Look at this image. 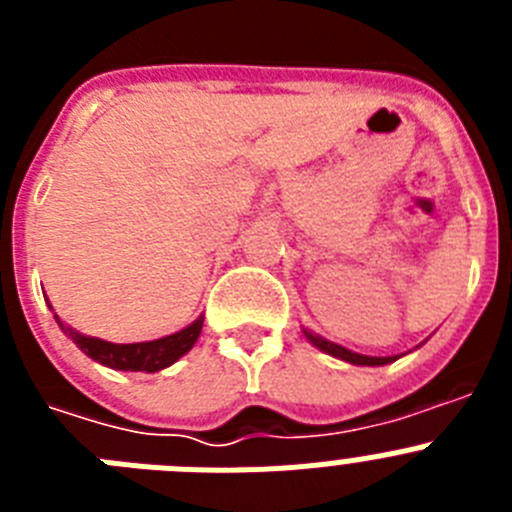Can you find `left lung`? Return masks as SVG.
<instances>
[{
    "label": "left lung",
    "mask_w": 512,
    "mask_h": 512,
    "mask_svg": "<svg viewBox=\"0 0 512 512\" xmlns=\"http://www.w3.org/2000/svg\"><path fill=\"white\" fill-rule=\"evenodd\" d=\"M305 336H307V341L315 343V346H318L320 351H325V354L338 356V359H343V361H351V364H356V366H382V364H390V361L397 359V356L354 354V351H348V348L338 346V343H330V341H325V338H320V336H312V333H307V330H305Z\"/></svg>",
    "instance_id": "8db88e82"
}]
</instances>
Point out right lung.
<instances>
[{
  "label": "right lung",
  "mask_w": 512,
  "mask_h": 512,
  "mask_svg": "<svg viewBox=\"0 0 512 512\" xmlns=\"http://www.w3.org/2000/svg\"><path fill=\"white\" fill-rule=\"evenodd\" d=\"M58 325H61L63 333H66L89 359L99 361V364L104 366H112V369H120V372H158V369H166V366L174 364L176 359H182L202 333V318H197L189 328L179 330L174 336L158 338V341L110 343L102 341V338L81 336L74 328L63 325L61 320H58Z\"/></svg>",
  "instance_id": "1"
}]
</instances>
